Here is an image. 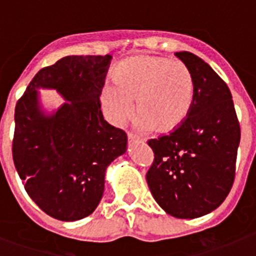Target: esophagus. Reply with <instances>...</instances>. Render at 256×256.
I'll use <instances>...</instances> for the list:
<instances>
[{"mask_svg": "<svg viewBox=\"0 0 256 256\" xmlns=\"http://www.w3.org/2000/svg\"><path fill=\"white\" fill-rule=\"evenodd\" d=\"M128 142L130 144H135V142H142V138H138V135H134V134H130L128 132Z\"/></svg>", "mask_w": 256, "mask_h": 256, "instance_id": "obj_1", "label": "esophagus"}]
</instances>
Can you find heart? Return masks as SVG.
Returning a JSON list of instances; mask_svg holds the SVG:
<instances>
[{
	"label": "heart",
	"mask_w": 256,
	"mask_h": 256,
	"mask_svg": "<svg viewBox=\"0 0 256 256\" xmlns=\"http://www.w3.org/2000/svg\"><path fill=\"white\" fill-rule=\"evenodd\" d=\"M114 85L100 94L102 109L112 124L124 122L132 112L138 125L158 134L180 128L194 102V79L183 62L166 56H135L116 66Z\"/></svg>",
	"instance_id": "heart-1"
}]
</instances>
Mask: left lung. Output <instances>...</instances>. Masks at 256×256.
I'll use <instances>...</instances> for the list:
<instances>
[{
	"mask_svg": "<svg viewBox=\"0 0 256 256\" xmlns=\"http://www.w3.org/2000/svg\"><path fill=\"white\" fill-rule=\"evenodd\" d=\"M176 56L192 72L194 102L180 128L148 141L154 160L146 180L166 213L193 219L218 208L230 192L240 126L223 79L190 52H177Z\"/></svg>",
	"mask_w": 256,
	"mask_h": 256,
	"instance_id": "left-lung-1",
	"label": "left lung"
}]
</instances>
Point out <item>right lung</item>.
Returning a JSON list of instances; mask_svg holds the SVG:
<instances>
[{
	"mask_svg": "<svg viewBox=\"0 0 256 256\" xmlns=\"http://www.w3.org/2000/svg\"><path fill=\"white\" fill-rule=\"evenodd\" d=\"M112 58L64 56L40 69L17 102L14 166L33 202L58 220H79L96 209L108 166L126 152V134L100 110ZM38 88L56 90L66 102L46 113Z\"/></svg>",
	"mask_w": 256,
	"mask_h": 256,
	"instance_id": "obj_1",
	"label": "right lung"
}]
</instances>
